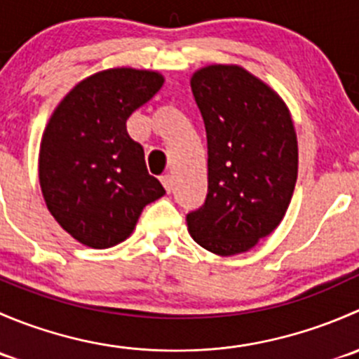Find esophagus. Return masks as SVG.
I'll return each mask as SVG.
<instances>
[{"label":"esophagus","mask_w":359,"mask_h":359,"mask_svg":"<svg viewBox=\"0 0 359 359\" xmlns=\"http://www.w3.org/2000/svg\"><path fill=\"white\" fill-rule=\"evenodd\" d=\"M161 184H163V187H165V189H166V193H170V191H172V187H173L172 177H170V175H163L161 177Z\"/></svg>","instance_id":"1"}]
</instances>
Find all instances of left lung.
I'll return each instance as SVG.
<instances>
[{"label": "left lung", "instance_id": "left-lung-1", "mask_svg": "<svg viewBox=\"0 0 359 359\" xmlns=\"http://www.w3.org/2000/svg\"><path fill=\"white\" fill-rule=\"evenodd\" d=\"M191 90L205 121L208 194L187 231L215 255H238L287 213L299 172L295 126L283 99L236 64L198 69Z\"/></svg>", "mask_w": 359, "mask_h": 359}]
</instances>
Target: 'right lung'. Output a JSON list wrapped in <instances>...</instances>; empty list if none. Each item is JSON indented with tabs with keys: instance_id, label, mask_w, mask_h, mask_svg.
<instances>
[{
	"instance_id": "right-lung-1",
	"label": "right lung",
	"mask_w": 359,
	"mask_h": 359,
	"mask_svg": "<svg viewBox=\"0 0 359 359\" xmlns=\"http://www.w3.org/2000/svg\"><path fill=\"white\" fill-rule=\"evenodd\" d=\"M165 83L158 71L114 67L79 81L52 112L39 146V186L66 233L109 248L133 233L144 206L165 194L126 119Z\"/></svg>"
}]
</instances>
